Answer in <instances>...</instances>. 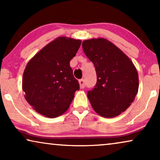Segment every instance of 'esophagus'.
I'll list each match as a JSON object with an SVG mask.
<instances>
[{
	"mask_svg": "<svg viewBox=\"0 0 160 160\" xmlns=\"http://www.w3.org/2000/svg\"><path fill=\"white\" fill-rule=\"evenodd\" d=\"M78 82H79V85H80V87L82 89L84 88L85 87V82L84 79H80L79 81H78Z\"/></svg>",
	"mask_w": 160,
	"mask_h": 160,
	"instance_id": "34e87169",
	"label": "esophagus"
}]
</instances>
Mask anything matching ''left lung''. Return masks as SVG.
<instances>
[{"mask_svg": "<svg viewBox=\"0 0 160 160\" xmlns=\"http://www.w3.org/2000/svg\"><path fill=\"white\" fill-rule=\"evenodd\" d=\"M82 47L97 74L95 87L87 93L92 106L102 117L119 116L134 101L138 90V75L134 64L105 38L85 40Z\"/></svg>", "mask_w": 160, "mask_h": 160, "instance_id": "obj_1", "label": "left lung"}]
</instances>
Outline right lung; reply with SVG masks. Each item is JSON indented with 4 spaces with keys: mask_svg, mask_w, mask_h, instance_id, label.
Here are the masks:
<instances>
[{
    "mask_svg": "<svg viewBox=\"0 0 160 160\" xmlns=\"http://www.w3.org/2000/svg\"><path fill=\"white\" fill-rule=\"evenodd\" d=\"M82 41L59 37L41 49L26 65L22 89L28 103L46 117L62 115L69 108L79 84L70 61Z\"/></svg>",
    "mask_w": 160,
    "mask_h": 160,
    "instance_id": "obj_1",
    "label": "right lung"
}]
</instances>
